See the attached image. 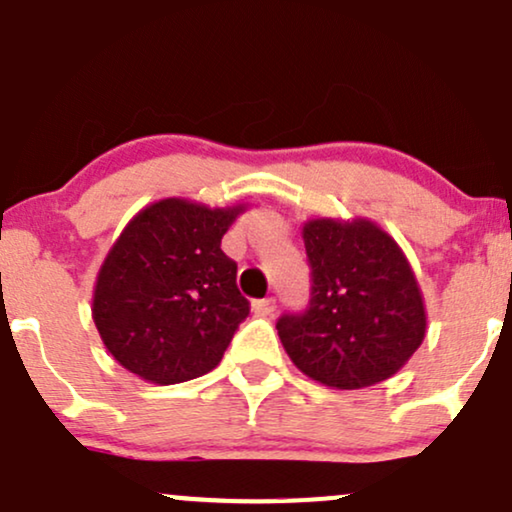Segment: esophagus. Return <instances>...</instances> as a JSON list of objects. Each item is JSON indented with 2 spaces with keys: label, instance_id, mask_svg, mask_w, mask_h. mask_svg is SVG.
Returning a JSON list of instances; mask_svg holds the SVG:
<instances>
[{
  "label": "esophagus",
  "instance_id": "34e87169",
  "mask_svg": "<svg viewBox=\"0 0 512 512\" xmlns=\"http://www.w3.org/2000/svg\"><path fill=\"white\" fill-rule=\"evenodd\" d=\"M274 309H277V301H274L272 297H270V299H257V301H252V311H255L257 316H270Z\"/></svg>",
  "mask_w": 512,
  "mask_h": 512
}]
</instances>
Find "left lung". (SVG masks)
I'll list each match as a JSON object with an SVG mask.
<instances>
[{"instance_id":"8db88e82","label":"left lung","mask_w":512,"mask_h":512,"mask_svg":"<svg viewBox=\"0 0 512 512\" xmlns=\"http://www.w3.org/2000/svg\"><path fill=\"white\" fill-rule=\"evenodd\" d=\"M311 299L277 321L292 363L316 383L360 390L392 378L422 346L427 314L395 240L365 218H316L301 230Z\"/></svg>"}]
</instances>
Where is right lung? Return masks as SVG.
<instances>
[{"instance_id": "add662e5", "label": "right lung", "mask_w": 512, "mask_h": 512, "mask_svg": "<svg viewBox=\"0 0 512 512\" xmlns=\"http://www.w3.org/2000/svg\"><path fill=\"white\" fill-rule=\"evenodd\" d=\"M245 206L164 198L139 211L107 252L93 321L112 358L157 385L211 373L250 314L220 240Z\"/></svg>"}]
</instances>
